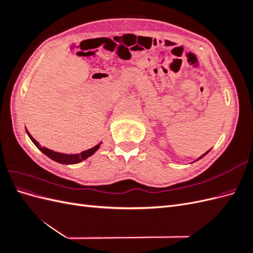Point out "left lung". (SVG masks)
<instances>
[{
	"mask_svg": "<svg viewBox=\"0 0 253 253\" xmlns=\"http://www.w3.org/2000/svg\"><path fill=\"white\" fill-rule=\"evenodd\" d=\"M208 152H209V151H208ZM208 152H206V153H205V154H204L203 156H201V157H200V158H198V159H201V158H203V157H204V156H205V155H206V154H207V153H208ZM198 159H197V160H198Z\"/></svg>",
	"mask_w": 253,
	"mask_h": 253,
	"instance_id": "left-lung-1",
	"label": "left lung"
}]
</instances>
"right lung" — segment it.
Here are the masks:
<instances>
[{
    "label": "right lung",
    "instance_id": "1",
    "mask_svg": "<svg viewBox=\"0 0 253 253\" xmlns=\"http://www.w3.org/2000/svg\"><path fill=\"white\" fill-rule=\"evenodd\" d=\"M26 132L29 136V138L33 140V142L36 144L37 148H39V150H41L45 155L48 156L50 159L55 160V162L59 163V164H63V165H73V164H78L80 162H82V160L86 159L87 157L91 156L94 154V153L100 148V143L95 145L94 148H91L89 150H86L84 151L82 153H80V154H63V153H58V152H55V151H51L47 148H44V147H40L39 142H38L34 137L30 135L28 133V131L26 129Z\"/></svg>",
    "mask_w": 253,
    "mask_h": 253
}]
</instances>
